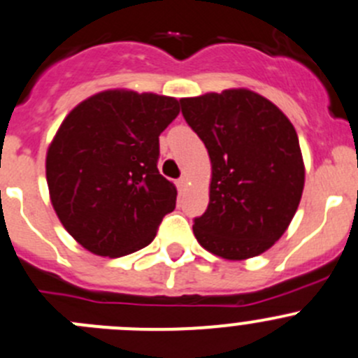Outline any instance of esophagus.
<instances>
[{
	"label": "esophagus",
	"instance_id": "esophagus-1",
	"mask_svg": "<svg viewBox=\"0 0 358 358\" xmlns=\"http://www.w3.org/2000/svg\"><path fill=\"white\" fill-rule=\"evenodd\" d=\"M176 186H177V189H179V192H182V189L186 188V177H181V179H177Z\"/></svg>",
	"mask_w": 358,
	"mask_h": 358
}]
</instances>
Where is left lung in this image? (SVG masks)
Masks as SVG:
<instances>
[{
	"instance_id": "8db88e82",
	"label": "left lung",
	"mask_w": 358,
	"mask_h": 358,
	"mask_svg": "<svg viewBox=\"0 0 358 358\" xmlns=\"http://www.w3.org/2000/svg\"><path fill=\"white\" fill-rule=\"evenodd\" d=\"M179 103L213 165L209 206L193 220L196 241L227 260L258 257L283 236L304 189L294 124L272 101L248 90Z\"/></svg>"
}]
</instances>
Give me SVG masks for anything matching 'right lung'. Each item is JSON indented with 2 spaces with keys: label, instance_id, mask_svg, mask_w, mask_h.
<instances>
[{
  "label": "right lung",
  "instance_id": "add662e5",
  "mask_svg": "<svg viewBox=\"0 0 358 358\" xmlns=\"http://www.w3.org/2000/svg\"><path fill=\"white\" fill-rule=\"evenodd\" d=\"M179 114L170 96L103 91L79 103L47 151V185L57 217L100 257L135 253L176 209L177 189L159 173V134Z\"/></svg>",
  "mask_w": 358,
  "mask_h": 358
}]
</instances>
